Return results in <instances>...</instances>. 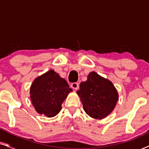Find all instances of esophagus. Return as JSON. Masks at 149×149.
<instances>
[{"instance_id":"obj_1","label":"esophagus","mask_w":149,"mask_h":149,"mask_svg":"<svg viewBox=\"0 0 149 149\" xmlns=\"http://www.w3.org/2000/svg\"><path fill=\"white\" fill-rule=\"evenodd\" d=\"M71 87L72 89H75V90H77L79 89V83H72L71 84Z\"/></svg>"}]
</instances>
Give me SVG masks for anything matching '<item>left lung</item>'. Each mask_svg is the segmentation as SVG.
Segmentation results:
<instances>
[{"label":"left lung","mask_w":149,"mask_h":149,"mask_svg":"<svg viewBox=\"0 0 149 149\" xmlns=\"http://www.w3.org/2000/svg\"><path fill=\"white\" fill-rule=\"evenodd\" d=\"M77 91L84 111L91 117L102 119L112 113L119 100V94L113 83L94 71Z\"/></svg>","instance_id":"obj_1"}]
</instances>
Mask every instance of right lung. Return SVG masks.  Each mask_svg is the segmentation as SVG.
Returning <instances> with one entry per match:
<instances>
[{"label":"right lung","instance_id":"add662e5","mask_svg":"<svg viewBox=\"0 0 149 149\" xmlns=\"http://www.w3.org/2000/svg\"><path fill=\"white\" fill-rule=\"evenodd\" d=\"M72 89L54 70L36 77L30 89V99L36 111L47 117L58 115L62 104Z\"/></svg>","mask_w":149,"mask_h":149}]
</instances>
